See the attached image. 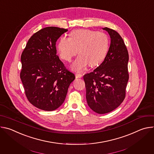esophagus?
I'll return each instance as SVG.
<instances>
[{"mask_svg": "<svg viewBox=\"0 0 154 154\" xmlns=\"http://www.w3.org/2000/svg\"><path fill=\"white\" fill-rule=\"evenodd\" d=\"M75 77L76 78H81V77H82V75L80 73H76L75 74Z\"/></svg>", "mask_w": 154, "mask_h": 154, "instance_id": "1", "label": "esophagus"}]
</instances>
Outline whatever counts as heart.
I'll return each mask as SVG.
<instances>
[{
  "label": "heart",
  "instance_id": "1",
  "mask_svg": "<svg viewBox=\"0 0 154 154\" xmlns=\"http://www.w3.org/2000/svg\"><path fill=\"white\" fill-rule=\"evenodd\" d=\"M109 44V38L103 32L77 29L70 33L69 38L61 37L57 43V50L60 58L66 61H71L79 50L80 55L71 68L79 72L88 65L90 67L99 65L107 54Z\"/></svg>",
  "mask_w": 154,
  "mask_h": 154
}]
</instances>
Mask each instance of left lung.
<instances>
[{"instance_id": "8db88e82", "label": "left lung", "mask_w": 154, "mask_h": 154, "mask_svg": "<svg viewBox=\"0 0 154 154\" xmlns=\"http://www.w3.org/2000/svg\"><path fill=\"white\" fill-rule=\"evenodd\" d=\"M111 43L103 61L84 75L86 98L90 108L99 114L111 112L123 102L128 80V53L120 35L108 27Z\"/></svg>"}]
</instances>
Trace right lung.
Listing matches in <instances>:
<instances>
[{"label": "right lung", "instance_id": "add662e5", "mask_svg": "<svg viewBox=\"0 0 154 154\" xmlns=\"http://www.w3.org/2000/svg\"><path fill=\"white\" fill-rule=\"evenodd\" d=\"M68 29L48 27L34 33L21 55L20 77L28 100L36 108L53 111L60 107L75 79L57 55L56 42Z\"/></svg>", "mask_w": 154, "mask_h": 154}]
</instances>
